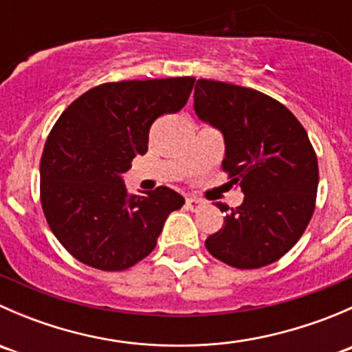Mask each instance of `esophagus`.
Listing matches in <instances>:
<instances>
[{
  "mask_svg": "<svg viewBox=\"0 0 352 352\" xmlns=\"http://www.w3.org/2000/svg\"><path fill=\"white\" fill-rule=\"evenodd\" d=\"M204 204H206V202L202 201V199H199V197L189 196L186 199V206L190 209V211H197V209L204 208Z\"/></svg>",
  "mask_w": 352,
  "mask_h": 352,
  "instance_id": "obj_1",
  "label": "esophagus"
}]
</instances>
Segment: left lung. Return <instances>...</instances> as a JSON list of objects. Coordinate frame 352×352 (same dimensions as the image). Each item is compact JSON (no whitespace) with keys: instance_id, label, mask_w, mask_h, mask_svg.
Listing matches in <instances>:
<instances>
[{"instance_id":"left-lung-1","label":"left lung","mask_w":352,"mask_h":352,"mask_svg":"<svg viewBox=\"0 0 352 352\" xmlns=\"http://www.w3.org/2000/svg\"><path fill=\"white\" fill-rule=\"evenodd\" d=\"M194 109L221 129L223 172L245 194L239 208L216 202L225 223L206 248L236 269L279 261L301 239L317 202L318 162L307 131L276 98L223 81L197 80Z\"/></svg>"}]
</instances>
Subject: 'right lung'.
Wrapping results in <instances>:
<instances>
[{"label": "right lung", "instance_id": "obj_1", "mask_svg": "<svg viewBox=\"0 0 352 352\" xmlns=\"http://www.w3.org/2000/svg\"><path fill=\"white\" fill-rule=\"evenodd\" d=\"M196 78L90 88L56 120L41 158V204L59 243L85 265L126 271L153 252L166 216L184 206L168 187L127 192L122 173L148 151L151 124L179 112Z\"/></svg>", "mask_w": 352, "mask_h": 352}]
</instances>
